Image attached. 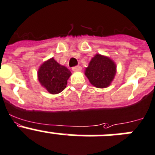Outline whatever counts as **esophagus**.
<instances>
[{"mask_svg":"<svg viewBox=\"0 0 155 155\" xmlns=\"http://www.w3.org/2000/svg\"><path fill=\"white\" fill-rule=\"evenodd\" d=\"M81 70H82L81 66H76L73 67V71H74V72H80Z\"/></svg>","mask_w":155,"mask_h":155,"instance_id":"esophagus-1","label":"esophagus"}]
</instances>
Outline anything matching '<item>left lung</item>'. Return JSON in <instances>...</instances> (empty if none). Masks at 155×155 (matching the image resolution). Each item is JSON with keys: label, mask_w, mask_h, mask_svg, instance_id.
<instances>
[{"label": "left lung", "mask_w": 155, "mask_h": 155, "mask_svg": "<svg viewBox=\"0 0 155 155\" xmlns=\"http://www.w3.org/2000/svg\"><path fill=\"white\" fill-rule=\"evenodd\" d=\"M115 73L116 66L111 59L96 54L86 68L85 74L94 86L106 88L113 80Z\"/></svg>", "instance_id": "obj_1"}]
</instances>
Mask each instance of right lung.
Returning a JSON list of instances; mask_svg holds the SVG:
<instances>
[{"label":"right lung","instance_id":"add662e5","mask_svg":"<svg viewBox=\"0 0 155 155\" xmlns=\"http://www.w3.org/2000/svg\"><path fill=\"white\" fill-rule=\"evenodd\" d=\"M38 79L40 84L50 93L61 92L67 85L71 72L64 66L59 64L51 58L42 64L38 70Z\"/></svg>","mask_w":155,"mask_h":155}]
</instances>
